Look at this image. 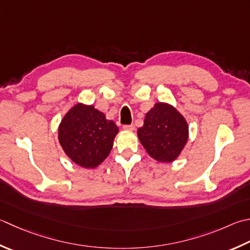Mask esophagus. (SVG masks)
I'll return each instance as SVG.
<instances>
[{
  "label": "esophagus",
  "instance_id": "esophagus-1",
  "mask_svg": "<svg viewBox=\"0 0 250 250\" xmlns=\"http://www.w3.org/2000/svg\"><path fill=\"white\" fill-rule=\"evenodd\" d=\"M135 126L134 125H124V130L125 131H134Z\"/></svg>",
  "mask_w": 250,
  "mask_h": 250
}]
</instances>
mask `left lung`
Here are the masks:
<instances>
[{
  "label": "left lung",
  "mask_w": 250,
  "mask_h": 250,
  "mask_svg": "<svg viewBox=\"0 0 250 250\" xmlns=\"http://www.w3.org/2000/svg\"><path fill=\"white\" fill-rule=\"evenodd\" d=\"M138 138L151 158L172 163L188 141V121L173 105L158 102L146 112Z\"/></svg>",
  "instance_id": "1"
}]
</instances>
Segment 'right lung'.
Wrapping results in <instances>:
<instances>
[{
  "label": "right lung",
  "instance_id": "right-lung-1",
  "mask_svg": "<svg viewBox=\"0 0 250 250\" xmlns=\"http://www.w3.org/2000/svg\"><path fill=\"white\" fill-rule=\"evenodd\" d=\"M118 126L93 105L77 103L58 125V142L73 164L95 169L110 153Z\"/></svg>",
  "mask_w": 250,
  "mask_h": 250
}]
</instances>
